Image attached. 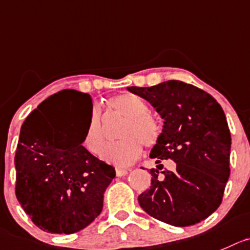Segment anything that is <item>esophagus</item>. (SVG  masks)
Masks as SVG:
<instances>
[{
    "instance_id": "1",
    "label": "esophagus",
    "mask_w": 250,
    "mask_h": 250,
    "mask_svg": "<svg viewBox=\"0 0 250 250\" xmlns=\"http://www.w3.org/2000/svg\"><path fill=\"white\" fill-rule=\"evenodd\" d=\"M115 173H116V177H124V175H126L127 173H129V170L121 169V168H116Z\"/></svg>"
}]
</instances>
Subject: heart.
<instances>
[{
    "instance_id": "1",
    "label": "heart",
    "mask_w": 250,
    "mask_h": 250,
    "mask_svg": "<svg viewBox=\"0 0 250 250\" xmlns=\"http://www.w3.org/2000/svg\"><path fill=\"white\" fill-rule=\"evenodd\" d=\"M109 106L114 113L125 119L118 132L119 141L109 145L103 152L102 158L109 165L116 167H127L134 163L145 147H153L161 136L159 123L149 113L148 104L132 93H124L113 97L109 101ZM105 145L102 114L94 106L89 115L85 130L83 146L92 154H101Z\"/></svg>"
}]
</instances>
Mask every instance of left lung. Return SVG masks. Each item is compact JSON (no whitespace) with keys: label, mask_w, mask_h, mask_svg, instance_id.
Segmentation results:
<instances>
[{"label":"left lung","mask_w":250,"mask_h":250,"mask_svg":"<svg viewBox=\"0 0 250 250\" xmlns=\"http://www.w3.org/2000/svg\"><path fill=\"white\" fill-rule=\"evenodd\" d=\"M148 101L165 120L162 134L152 148L156 163L173 159L174 170L149 169L151 187L139 195L149 216L178 227L205 220L222 203L229 178L230 134L225 113L216 99L182 81L152 87H129Z\"/></svg>","instance_id":"1"}]
</instances>
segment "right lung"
<instances>
[{
  "instance_id": "add662e5",
  "label": "right lung",
  "mask_w": 250,
  "mask_h": 250,
  "mask_svg": "<svg viewBox=\"0 0 250 250\" xmlns=\"http://www.w3.org/2000/svg\"><path fill=\"white\" fill-rule=\"evenodd\" d=\"M27 116L17 145L16 196L30 220L49 233L71 234L91 225L115 178L111 166L82 146L85 130L71 123L73 108L91 115L92 97L65 89Z\"/></svg>"
}]
</instances>
